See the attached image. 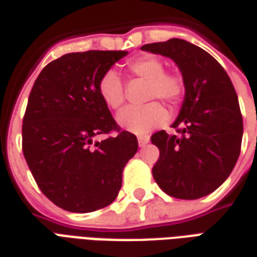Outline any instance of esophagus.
I'll return each instance as SVG.
<instances>
[{"label": "esophagus", "mask_w": 257, "mask_h": 257, "mask_svg": "<svg viewBox=\"0 0 257 257\" xmlns=\"http://www.w3.org/2000/svg\"><path fill=\"white\" fill-rule=\"evenodd\" d=\"M149 141H151V138H149V136H141L138 137V145L141 148H144L147 144H149Z\"/></svg>", "instance_id": "obj_1"}]
</instances>
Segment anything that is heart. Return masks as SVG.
Here are the masks:
<instances>
[{"mask_svg": "<svg viewBox=\"0 0 257 257\" xmlns=\"http://www.w3.org/2000/svg\"><path fill=\"white\" fill-rule=\"evenodd\" d=\"M127 71L134 76L148 80L147 98H162L171 105H178L185 95V80L177 72L164 71L166 65L160 57L142 54L126 64ZM98 94L106 106L117 109L124 102V86L120 78L108 71L98 80ZM117 124L131 134L144 136L162 126L167 120V110L159 102L151 101L144 105H128L116 116Z\"/></svg>", "mask_w": 257, "mask_h": 257, "instance_id": "obj_1", "label": "heart"}]
</instances>
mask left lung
Segmentation results:
<instances>
[{
    "instance_id": "1",
    "label": "left lung",
    "mask_w": 257,
    "mask_h": 257,
    "mask_svg": "<svg viewBox=\"0 0 257 257\" xmlns=\"http://www.w3.org/2000/svg\"><path fill=\"white\" fill-rule=\"evenodd\" d=\"M172 59L185 80V101L172 127L151 137L160 151L152 168L163 192L183 200L204 197L222 185L241 152L242 115L227 72L205 50L183 39L144 45Z\"/></svg>"
}]
</instances>
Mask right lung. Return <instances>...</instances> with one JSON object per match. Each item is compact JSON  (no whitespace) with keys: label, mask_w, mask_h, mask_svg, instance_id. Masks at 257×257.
<instances>
[{"label":"right lung","mask_w":257,"mask_h":257,"mask_svg":"<svg viewBox=\"0 0 257 257\" xmlns=\"http://www.w3.org/2000/svg\"><path fill=\"white\" fill-rule=\"evenodd\" d=\"M124 50H87L50 61L34 83L22 127V147L35 182L69 212L109 205L121 188L123 168L138 151L98 94V80ZM116 136L101 143L100 134Z\"/></svg>","instance_id":"obj_1"}]
</instances>
